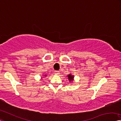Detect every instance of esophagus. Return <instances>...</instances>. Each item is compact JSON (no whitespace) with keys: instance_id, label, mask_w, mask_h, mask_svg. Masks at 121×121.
<instances>
[{"instance_id":"1","label":"esophagus","mask_w":121,"mask_h":121,"mask_svg":"<svg viewBox=\"0 0 121 121\" xmlns=\"http://www.w3.org/2000/svg\"><path fill=\"white\" fill-rule=\"evenodd\" d=\"M54 73H55V74H60V72H59V71H58V70H55Z\"/></svg>"}]
</instances>
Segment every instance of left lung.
I'll list each match as a JSON object with an SVG mask.
<instances>
[{"instance_id":"left-lung-1","label":"left lung","mask_w":121,"mask_h":121,"mask_svg":"<svg viewBox=\"0 0 121 121\" xmlns=\"http://www.w3.org/2000/svg\"><path fill=\"white\" fill-rule=\"evenodd\" d=\"M68 79H69V81H73V78H74V76H72L69 74V75H68Z\"/></svg>"}]
</instances>
